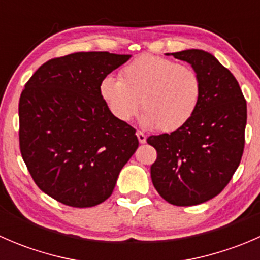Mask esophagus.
<instances>
[{
  "label": "esophagus",
  "mask_w": 260,
  "mask_h": 260,
  "mask_svg": "<svg viewBox=\"0 0 260 260\" xmlns=\"http://www.w3.org/2000/svg\"><path fill=\"white\" fill-rule=\"evenodd\" d=\"M136 135H137V138H138V141H140V143H146L147 138H146L145 133L141 132V131H137V133H136Z\"/></svg>",
  "instance_id": "1"
}]
</instances>
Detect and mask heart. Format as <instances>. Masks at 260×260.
Wrapping results in <instances>:
<instances>
[{
	"label": "heart",
	"mask_w": 260,
	"mask_h": 260,
	"mask_svg": "<svg viewBox=\"0 0 260 260\" xmlns=\"http://www.w3.org/2000/svg\"><path fill=\"white\" fill-rule=\"evenodd\" d=\"M107 75L99 91L117 119L129 122L140 108L148 128L175 132L190 122L203 96L200 75L188 65L157 55L143 54L120 70Z\"/></svg>",
	"instance_id": "b5f03b06"
}]
</instances>
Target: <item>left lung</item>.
Returning <instances> with one entry per match:
<instances>
[{
  "label": "left lung",
  "mask_w": 260,
  "mask_h": 260,
  "mask_svg": "<svg viewBox=\"0 0 260 260\" xmlns=\"http://www.w3.org/2000/svg\"><path fill=\"white\" fill-rule=\"evenodd\" d=\"M171 55L198 72L203 96L187 124L147 138L157 151L151 179L167 203L192 206L219 195L237 171L245 143L246 102L234 75L210 52L191 49Z\"/></svg>",
  "instance_id": "left-lung-1"
}]
</instances>
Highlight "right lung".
Instances as JSON below:
<instances>
[{
  "instance_id": "right-lung-1",
  "label": "right lung",
  "mask_w": 260,
  "mask_h": 260,
  "mask_svg": "<svg viewBox=\"0 0 260 260\" xmlns=\"http://www.w3.org/2000/svg\"><path fill=\"white\" fill-rule=\"evenodd\" d=\"M129 57L107 51L55 57L21 93L22 158L39 188L64 205L106 201L137 149L136 129L112 114L99 91L102 79Z\"/></svg>"
}]
</instances>
